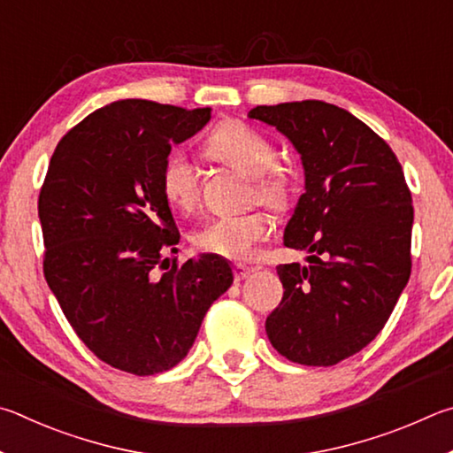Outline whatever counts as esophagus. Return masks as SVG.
I'll list each match as a JSON object with an SVG mask.
<instances>
[{"label":"esophagus","mask_w":453,"mask_h":453,"mask_svg":"<svg viewBox=\"0 0 453 453\" xmlns=\"http://www.w3.org/2000/svg\"><path fill=\"white\" fill-rule=\"evenodd\" d=\"M252 271L249 266H242V265H236L234 266V280L236 282H241V280H244V279H249V274H250Z\"/></svg>","instance_id":"34e87169"}]
</instances>
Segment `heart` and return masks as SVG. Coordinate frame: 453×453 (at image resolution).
<instances>
[{
  "label": "heart",
  "mask_w": 453,
  "mask_h": 453,
  "mask_svg": "<svg viewBox=\"0 0 453 453\" xmlns=\"http://www.w3.org/2000/svg\"><path fill=\"white\" fill-rule=\"evenodd\" d=\"M211 157L231 165L252 180L250 198L273 211H284L295 193V179L287 166L276 163V150L263 133L250 125L228 119L206 141ZM161 193L173 209L188 212L201 201V180L193 158L185 150H173L161 166ZM271 234V219L260 211L231 217H214L190 236L195 249L222 258L242 260Z\"/></svg>",
  "instance_id": "b5f03b06"
}]
</instances>
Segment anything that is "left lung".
Segmentation results:
<instances>
[{
	"instance_id": "1",
	"label": "left lung",
	"mask_w": 453,
	"mask_h": 453,
	"mask_svg": "<svg viewBox=\"0 0 453 453\" xmlns=\"http://www.w3.org/2000/svg\"><path fill=\"white\" fill-rule=\"evenodd\" d=\"M303 157L306 193L284 247L308 265H279L284 295L268 314L276 352L304 366H334L360 352L390 319L411 273L414 206L390 145L346 109L324 101L260 105Z\"/></svg>"
}]
</instances>
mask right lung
Wrapping results in <instances>:
<instances>
[{
  "label": "right lung",
  "mask_w": 453,
  "mask_h": 453,
  "mask_svg": "<svg viewBox=\"0 0 453 453\" xmlns=\"http://www.w3.org/2000/svg\"><path fill=\"white\" fill-rule=\"evenodd\" d=\"M209 119V107L111 103L63 134L39 190L47 284L81 342L134 376L177 366L233 284L217 255L166 258L180 234L161 166Z\"/></svg>",
  "instance_id": "right-lung-1"
}]
</instances>
